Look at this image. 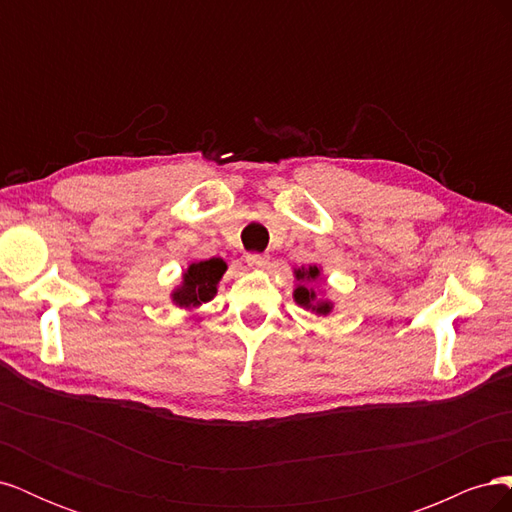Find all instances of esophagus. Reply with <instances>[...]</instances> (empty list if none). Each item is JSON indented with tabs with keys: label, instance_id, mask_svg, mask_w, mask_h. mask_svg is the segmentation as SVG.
<instances>
[{
	"label": "esophagus",
	"instance_id": "esophagus-1",
	"mask_svg": "<svg viewBox=\"0 0 512 512\" xmlns=\"http://www.w3.org/2000/svg\"><path fill=\"white\" fill-rule=\"evenodd\" d=\"M245 262L252 269H267L269 267V256L267 254H247Z\"/></svg>",
	"mask_w": 512,
	"mask_h": 512
}]
</instances>
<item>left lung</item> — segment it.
Masks as SVG:
<instances>
[{
    "label": "left lung",
    "mask_w": 512,
    "mask_h": 512,
    "mask_svg": "<svg viewBox=\"0 0 512 512\" xmlns=\"http://www.w3.org/2000/svg\"><path fill=\"white\" fill-rule=\"evenodd\" d=\"M294 280H297V286H294V303L301 305L307 312H312L316 316H329L333 312V301L322 294L316 284L322 280V267L318 265H309V267H299L292 271Z\"/></svg>",
    "instance_id": "obj_1"
}]
</instances>
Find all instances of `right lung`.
<instances>
[{"label": "right lung", "instance_id": "1", "mask_svg": "<svg viewBox=\"0 0 512 512\" xmlns=\"http://www.w3.org/2000/svg\"><path fill=\"white\" fill-rule=\"evenodd\" d=\"M228 265L222 258H209L188 265L183 271L181 282L170 290V301L173 305L194 312L200 305L209 303L218 294V284L226 273Z\"/></svg>", "mask_w": 512, "mask_h": 512}]
</instances>
